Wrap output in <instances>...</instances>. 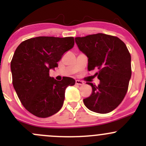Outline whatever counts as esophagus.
<instances>
[{"label": "esophagus", "instance_id": "obj_1", "mask_svg": "<svg viewBox=\"0 0 146 146\" xmlns=\"http://www.w3.org/2000/svg\"><path fill=\"white\" fill-rule=\"evenodd\" d=\"M76 85H83L84 82H83V81H82V80H76Z\"/></svg>", "mask_w": 146, "mask_h": 146}]
</instances>
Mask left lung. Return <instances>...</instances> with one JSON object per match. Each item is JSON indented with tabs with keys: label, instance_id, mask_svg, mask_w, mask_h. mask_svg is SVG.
<instances>
[{
	"label": "left lung",
	"instance_id": "left-lung-1",
	"mask_svg": "<svg viewBox=\"0 0 146 146\" xmlns=\"http://www.w3.org/2000/svg\"><path fill=\"white\" fill-rule=\"evenodd\" d=\"M78 47L88 58V69L95 73L98 85H91L92 92L83 100L94 112L107 114L120 104L128 90L131 76V55L126 44L117 36L102 33L75 38Z\"/></svg>",
	"mask_w": 146,
	"mask_h": 146
}]
</instances>
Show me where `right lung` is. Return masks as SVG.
I'll use <instances>...</instances> for the list:
<instances>
[{
  "instance_id": "obj_1",
  "label": "right lung",
  "mask_w": 146,
  "mask_h": 146,
  "mask_svg": "<svg viewBox=\"0 0 146 146\" xmlns=\"http://www.w3.org/2000/svg\"><path fill=\"white\" fill-rule=\"evenodd\" d=\"M74 46V38L37 36L22 42L16 48L10 68L14 89L25 108L41 118L51 117L62 107L65 91L76 83L72 78L58 81L49 70Z\"/></svg>"
}]
</instances>
